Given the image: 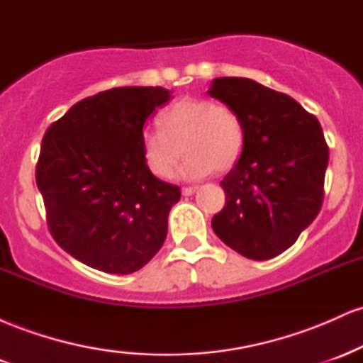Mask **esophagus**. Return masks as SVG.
Wrapping results in <instances>:
<instances>
[{"label":"esophagus","mask_w":363,"mask_h":363,"mask_svg":"<svg viewBox=\"0 0 363 363\" xmlns=\"http://www.w3.org/2000/svg\"><path fill=\"white\" fill-rule=\"evenodd\" d=\"M196 189H198V187H182V194L191 196V194L196 193Z\"/></svg>","instance_id":"esophagus-1"}]
</instances>
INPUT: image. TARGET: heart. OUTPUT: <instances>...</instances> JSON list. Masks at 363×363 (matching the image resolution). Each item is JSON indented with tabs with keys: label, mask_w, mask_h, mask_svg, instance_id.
I'll return each instance as SVG.
<instances>
[{
	"label": "heart",
	"mask_w": 363,
	"mask_h": 363,
	"mask_svg": "<svg viewBox=\"0 0 363 363\" xmlns=\"http://www.w3.org/2000/svg\"><path fill=\"white\" fill-rule=\"evenodd\" d=\"M160 129H145L140 147L153 176L172 177L182 150L187 157L179 176L196 181L230 170L242 155L244 124L230 107L208 99H182L158 118Z\"/></svg>",
	"instance_id": "1"
}]
</instances>
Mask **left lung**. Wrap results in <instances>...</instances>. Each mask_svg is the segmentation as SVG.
I'll list each match as a JSON object with an SVG mask.
<instances>
[{"label": "left lung", "mask_w": 363, "mask_h": 363, "mask_svg": "<svg viewBox=\"0 0 363 363\" xmlns=\"http://www.w3.org/2000/svg\"><path fill=\"white\" fill-rule=\"evenodd\" d=\"M208 94L235 111L245 131L242 155L220 182L227 203L211 227L249 259H272L295 244L323 205V129L297 101L249 78H215Z\"/></svg>", "instance_id": "obj_1"}]
</instances>
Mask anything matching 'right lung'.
I'll return each instance as SVG.
<instances>
[{
  "instance_id": "1",
  "label": "right lung",
  "mask_w": 363,
  "mask_h": 363,
  "mask_svg": "<svg viewBox=\"0 0 363 363\" xmlns=\"http://www.w3.org/2000/svg\"><path fill=\"white\" fill-rule=\"evenodd\" d=\"M170 99L162 86L111 89L77 102L45 131L35 181L49 230L90 268L138 272L167 237L181 189L150 172L140 138Z\"/></svg>"
}]
</instances>
